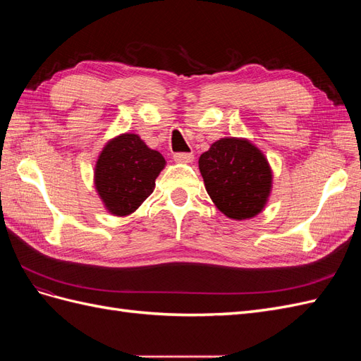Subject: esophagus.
<instances>
[{"mask_svg": "<svg viewBox=\"0 0 361 361\" xmlns=\"http://www.w3.org/2000/svg\"><path fill=\"white\" fill-rule=\"evenodd\" d=\"M173 159L176 161V162L188 164V162H192L194 155H192V154H188V152H178V154H174V155H173Z\"/></svg>", "mask_w": 361, "mask_h": 361, "instance_id": "1", "label": "esophagus"}]
</instances>
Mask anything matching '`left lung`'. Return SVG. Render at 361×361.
<instances>
[{
    "mask_svg": "<svg viewBox=\"0 0 361 361\" xmlns=\"http://www.w3.org/2000/svg\"><path fill=\"white\" fill-rule=\"evenodd\" d=\"M199 169L207 194L224 215L245 220L268 200L272 174L262 152L241 138H221L202 154Z\"/></svg>",
    "mask_w": 361,
    "mask_h": 361,
    "instance_id": "left-lung-1",
    "label": "left lung"
}]
</instances>
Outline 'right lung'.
I'll return each mask as SVG.
<instances>
[{
	"mask_svg": "<svg viewBox=\"0 0 361 361\" xmlns=\"http://www.w3.org/2000/svg\"><path fill=\"white\" fill-rule=\"evenodd\" d=\"M166 166L157 150L135 134L111 140L96 162L94 183L105 207L114 215L134 212L154 192L155 179Z\"/></svg>",
	"mask_w": 361,
	"mask_h": 361,
	"instance_id": "add662e5",
	"label": "right lung"
}]
</instances>
